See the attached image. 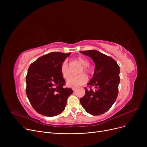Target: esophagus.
Listing matches in <instances>:
<instances>
[{"instance_id":"esophagus-1","label":"esophagus","mask_w":147,"mask_h":147,"mask_svg":"<svg viewBox=\"0 0 147 147\" xmlns=\"http://www.w3.org/2000/svg\"><path fill=\"white\" fill-rule=\"evenodd\" d=\"M72 89H73V90H74H74H76V88H72Z\"/></svg>"}]
</instances>
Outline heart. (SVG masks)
I'll use <instances>...</instances> for the list:
<instances>
[{
	"label": "heart",
	"instance_id": "b5f03b06",
	"mask_svg": "<svg viewBox=\"0 0 147 147\" xmlns=\"http://www.w3.org/2000/svg\"><path fill=\"white\" fill-rule=\"evenodd\" d=\"M76 59L78 60L82 65H83L79 70V73H81L83 71L88 74L91 73V69L88 66L89 65V62L86 58H84L83 57H79L76 58ZM60 71L62 76L63 77V78L65 79H67L69 77V76H70V71H69L68 64L66 60L64 61L63 63H61L60 66ZM87 76L84 74L82 73L78 76H72L71 78H69L67 82V84L68 86L72 88H77L85 83L87 82Z\"/></svg>",
	"mask_w": 147,
	"mask_h": 147
}]
</instances>
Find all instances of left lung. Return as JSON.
<instances>
[{
	"label": "left lung",
	"mask_w": 147,
	"mask_h": 147,
	"mask_svg": "<svg viewBox=\"0 0 147 147\" xmlns=\"http://www.w3.org/2000/svg\"><path fill=\"white\" fill-rule=\"evenodd\" d=\"M91 58L95 65L94 74L88 84L95 90L85 89V95L80 104L91 115H98L109 111L117 99L120 83V67L110 57L96 50L80 51Z\"/></svg>",
	"instance_id": "left-lung-1"
}]
</instances>
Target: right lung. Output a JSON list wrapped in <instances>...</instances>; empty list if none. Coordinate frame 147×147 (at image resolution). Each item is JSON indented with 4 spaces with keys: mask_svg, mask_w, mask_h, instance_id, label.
<instances>
[{
    "mask_svg": "<svg viewBox=\"0 0 147 147\" xmlns=\"http://www.w3.org/2000/svg\"><path fill=\"white\" fill-rule=\"evenodd\" d=\"M70 54L51 52L30 65L26 76V94L31 105L38 114L52 117L64 110L67 99L73 90L64 87L65 81L60 66Z\"/></svg>",
    "mask_w": 147,
    "mask_h": 147,
    "instance_id": "right-lung-1",
    "label": "right lung"
}]
</instances>
